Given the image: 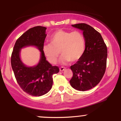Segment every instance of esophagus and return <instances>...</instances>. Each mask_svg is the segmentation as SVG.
Masks as SVG:
<instances>
[{
  "instance_id": "esophagus-1",
  "label": "esophagus",
  "mask_w": 121,
  "mask_h": 121,
  "mask_svg": "<svg viewBox=\"0 0 121 121\" xmlns=\"http://www.w3.org/2000/svg\"><path fill=\"white\" fill-rule=\"evenodd\" d=\"M65 69H66V68H65V67H63V66H61V67L60 68V70L61 72H62V71H64V70Z\"/></svg>"
}]
</instances>
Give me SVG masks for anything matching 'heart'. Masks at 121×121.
<instances>
[{"mask_svg":"<svg viewBox=\"0 0 121 121\" xmlns=\"http://www.w3.org/2000/svg\"><path fill=\"white\" fill-rule=\"evenodd\" d=\"M85 47V39L81 32L57 30L51 36L49 44L44 45L43 49L51 63H56L60 53L62 55L61 61L66 63L78 60L84 55Z\"/></svg>","mask_w":121,"mask_h":121,"instance_id":"obj_1","label":"heart"}]
</instances>
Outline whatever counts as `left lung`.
I'll return each mask as SVG.
<instances>
[{
    "mask_svg": "<svg viewBox=\"0 0 121 121\" xmlns=\"http://www.w3.org/2000/svg\"><path fill=\"white\" fill-rule=\"evenodd\" d=\"M83 31L86 47L84 55L70 66L73 77L70 85L77 91H86L100 82L106 68L108 49L101 35L85 23L72 25Z\"/></svg>",
    "mask_w": 121,
    "mask_h": 121,
    "instance_id": "8db88e82",
    "label": "left lung"
}]
</instances>
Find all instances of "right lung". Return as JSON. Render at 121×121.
I'll return each mask as SVG.
<instances>
[{"label": "right lung", "instance_id": "1", "mask_svg": "<svg viewBox=\"0 0 121 121\" xmlns=\"http://www.w3.org/2000/svg\"><path fill=\"white\" fill-rule=\"evenodd\" d=\"M46 29L42 26L29 29L16 40L11 55L12 68L17 82L23 91L32 96L47 93L52 88L53 74L59 72L58 66H52L46 60L43 52ZM28 46H36L41 52L40 60L36 66L28 67L20 59V49Z\"/></svg>", "mask_w": 121, "mask_h": 121}]
</instances>
